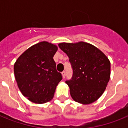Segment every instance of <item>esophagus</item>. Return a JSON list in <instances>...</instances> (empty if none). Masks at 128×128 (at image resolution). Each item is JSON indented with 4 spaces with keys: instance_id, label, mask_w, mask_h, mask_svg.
Instances as JSON below:
<instances>
[{
    "instance_id": "34e87169",
    "label": "esophagus",
    "mask_w": 128,
    "mask_h": 128,
    "mask_svg": "<svg viewBox=\"0 0 128 128\" xmlns=\"http://www.w3.org/2000/svg\"><path fill=\"white\" fill-rule=\"evenodd\" d=\"M62 76H63V78H65V77H66V72L64 71V72H62Z\"/></svg>"
}]
</instances>
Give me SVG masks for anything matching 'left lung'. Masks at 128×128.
<instances>
[{
    "label": "left lung",
    "instance_id": "left-lung-1",
    "mask_svg": "<svg viewBox=\"0 0 128 128\" xmlns=\"http://www.w3.org/2000/svg\"><path fill=\"white\" fill-rule=\"evenodd\" d=\"M59 48L68 55L73 74L66 83L74 101L90 104L96 101L110 78V62L107 56L89 43L62 42Z\"/></svg>",
    "mask_w": 128,
    "mask_h": 128
}]
</instances>
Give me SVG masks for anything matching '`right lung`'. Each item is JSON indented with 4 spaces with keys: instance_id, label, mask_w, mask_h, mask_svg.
Here are the masks:
<instances>
[{
    "instance_id": "right-lung-1",
    "label": "right lung",
    "mask_w": 128,
    "mask_h": 128,
    "mask_svg": "<svg viewBox=\"0 0 128 128\" xmlns=\"http://www.w3.org/2000/svg\"><path fill=\"white\" fill-rule=\"evenodd\" d=\"M56 45L46 41L33 45L19 56L14 72L22 95L36 104H44L53 98L62 76L56 68L53 57Z\"/></svg>"
}]
</instances>
